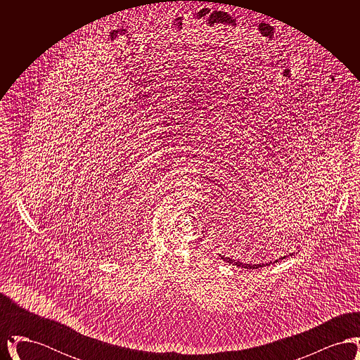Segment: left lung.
I'll list each match as a JSON object with an SVG mask.
<instances>
[{
    "label": "left lung",
    "instance_id": "left-lung-1",
    "mask_svg": "<svg viewBox=\"0 0 360 360\" xmlns=\"http://www.w3.org/2000/svg\"><path fill=\"white\" fill-rule=\"evenodd\" d=\"M295 254V252H294ZM289 255H292V254H289ZM219 257L223 259L224 262H226V263H229V264H233V266H238V267H243V269H259V267H264V266H270L271 263H276V262H279V260H282V259H285L286 257H278V259H275L274 262L273 260H270V262H263V263H244V262H241V260H236V259H233V257H226V255H224V254H219Z\"/></svg>",
    "mask_w": 360,
    "mask_h": 360
}]
</instances>
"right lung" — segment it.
Instances as JSON below:
<instances>
[{
    "instance_id": "right-lung-1",
    "label": "right lung",
    "mask_w": 360,
    "mask_h": 360,
    "mask_svg": "<svg viewBox=\"0 0 360 360\" xmlns=\"http://www.w3.org/2000/svg\"><path fill=\"white\" fill-rule=\"evenodd\" d=\"M81 336H82V335H81Z\"/></svg>"
}]
</instances>
